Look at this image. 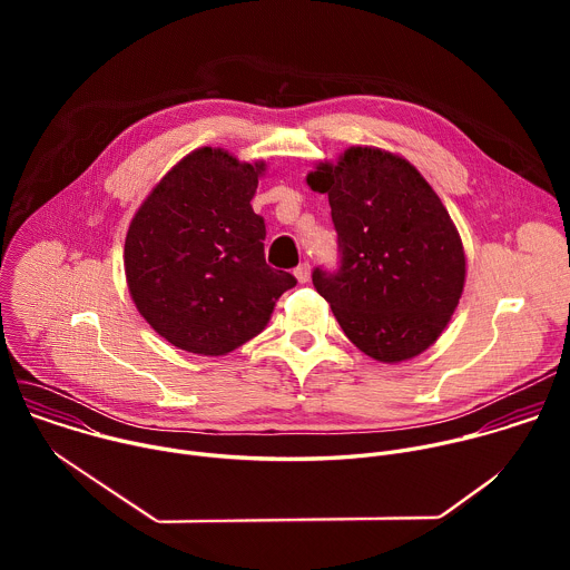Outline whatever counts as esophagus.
Segmentation results:
<instances>
[{
  "label": "esophagus",
  "mask_w": 570,
  "mask_h": 570,
  "mask_svg": "<svg viewBox=\"0 0 570 570\" xmlns=\"http://www.w3.org/2000/svg\"><path fill=\"white\" fill-rule=\"evenodd\" d=\"M293 275H295V279H297L299 284H306V282L311 279V266L304 262V264H299V266L293 271Z\"/></svg>",
  "instance_id": "obj_1"
}]
</instances>
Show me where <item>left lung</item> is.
I'll return each mask as SVG.
<instances>
[{"instance_id":"8db88e82","label":"left lung","mask_w":570,"mask_h":570,"mask_svg":"<svg viewBox=\"0 0 570 570\" xmlns=\"http://www.w3.org/2000/svg\"><path fill=\"white\" fill-rule=\"evenodd\" d=\"M306 185L327 194L341 271H313L345 336L381 363L411 361L446 330L466 257L446 207L409 159L350 146L320 161Z\"/></svg>"}]
</instances>
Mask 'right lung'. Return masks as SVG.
Here are the masks:
<instances>
[{
  "label": "right lung",
  "instance_id": "add662e5",
  "mask_svg": "<svg viewBox=\"0 0 570 570\" xmlns=\"http://www.w3.org/2000/svg\"><path fill=\"white\" fill-rule=\"evenodd\" d=\"M266 161L185 155L135 212L124 268L139 315L174 347L225 356L266 330L295 277L266 264L255 198Z\"/></svg>",
  "mask_w": 570,
  "mask_h": 570
}]
</instances>
